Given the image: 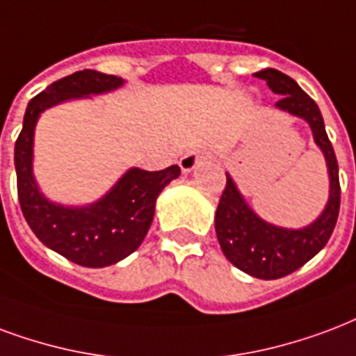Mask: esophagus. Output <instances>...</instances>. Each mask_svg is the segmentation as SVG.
Masks as SVG:
<instances>
[{"label":"esophagus","mask_w":356,"mask_h":356,"mask_svg":"<svg viewBox=\"0 0 356 356\" xmlns=\"http://www.w3.org/2000/svg\"><path fill=\"white\" fill-rule=\"evenodd\" d=\"M204 160H207V152L188 151L186 154H183V156H181V160H179V165H181V170L185 171V173H188V171L194 170L196 165L202 164Z\"/></svg>","instance_id":"obj_1"}]
</instances>
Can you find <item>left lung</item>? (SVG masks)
<instances>
[{"label":"left lung","instance_id":"1","mask_svg":"<svg viewBox=\"0 0 356 356\" xmlns=\"http://www.w3.org/2000/svg\"><path fill=\"white\" fill-rule=\"evenodd\" d=\"M254 77L266 81L275 94H281L277 107L296 117L305 118L313 130L315 143L325 152L330 173V200L325 213L307 228L285 230L264 222L245 204L234 181L226 175V186L218 200L215 230L225 257L241 272L259 279H279L296 272L309 262L332 236L339 215L338 160L326 136L323 115L317 104L307 96L298 83L277 70H262Z\"/></svg>","mask_w":356,"mask_h":356}]
</instances>
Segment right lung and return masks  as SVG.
<instances>
[{
  "label": "right lung",
  "mask_w": 356,
  "mask_h": 356,
  "mask_svg": "<svg viewBox=\"0 0 356 356\" xmlns=\"http://www.w3.org/2000/svg\"><path fill=\"white\" fill-rule=\"evenodd\" d=\"M124 83L117 75L83 70L60 79L31 97L15 143V168L20 209L33 234L52 251L84 268H104L138 249L151 228L158 194L181 175L179 165L160 171L134 168L104 200L81 209L51 204L39 194L31 175L33 130L41 111L64 99L113 90Z\"/></svg>",
  "instance_id": "1"
}]
</instances>
